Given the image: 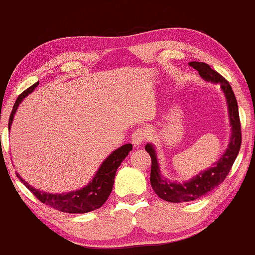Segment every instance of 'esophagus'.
I'll return each instance as SVG.
<instances>
[{"label": "esophagus", "mask_w": 255, "mask_h": 255, "mask_svg": "<svg viewBox=\"0 0 255 255\" xmlns=\"http://www.w3.org/2000/svg\"><path fill=\"white\" fill-rule=\"evenodd\" d=\"M144 140H145V132H144L143 130L138 128V130H136L132 133V137H131V142H132L133 146L138 147L140 145V144L144 143Z\"/></svg>", "instance_id": "esophagus-1"}]
</instances>
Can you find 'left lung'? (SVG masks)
Returning <instances> with one entry per match:
<instances>
[{
    "mask_svg": "<svg viewBox=\"0 0 255 255\" xmlns=\"http://www.w3.org/2000/svg\"><path fill=\"white\" fill-rule=\"evenodd\" d=\"M189 65L196 71H199L200 77L203 78L204 80L213 84H219L221 87L222 93L225 94L226 103H227L231 136H229L227 149L225 150V152L214 164L206 170L200 171L190 180L182 182V183L172 182L162 175L155 146L151 143L146 144L145 150L151 157L150 183H151L152 189L162 200L174 203L195 201L208 194L210 190L214 189L219 184H221L231 170L241 146V125L240 118H239L238 102L231 85L222 75L212 70L210 66L204 64V62L191 61Z\"/></svg>",
    "mask_w": 255,
    "mask_h": 255,
    "instance_id": "obj_1",
    "label": "left lung"
}]
</instances>
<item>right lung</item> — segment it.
Returning a JSON list of instances; mask_svg holds the SVG:
<instances>
[{
    "label": "right lung",
    "instance_id": "add662e5",
    "mask_svg": "<svg viewBox=\"0 0 255 255\" xmlns=\"http://www.w3.org/2000/svg\"><path fill=\"white\" fill-rule=\"evenodd\" d=\"M37 85H39V83L31 85L29 89H27L24 92H22L17 97L16 102L14 104V108L11 110L10 117H9V128L11 127L12 121H14V116L17 111L18 105H20L22 100L26 98L28 94L35 90ZM131 150H132V144H124L123 146L118 147L117 150L112 151L106 157L105 161L100 164L96 175L93 176V178L89 183L85 185V187L80 188V189L68 191V193H46V191L35 189L34 187H31L29 183H27L21 177L18 172H16V176L20 178L22 183L26 185L28 189L35 195L36 199H39L42 203L64 213L84 214V213H89L100 208L106 202V200H108V197L110 196V194H111L113 189L116 171H117L121 163L124 161L125 157L128 155V152Z\"/></svg>",
    "mask_w": 255,
    "mask_h": 255
}]
</instances>
